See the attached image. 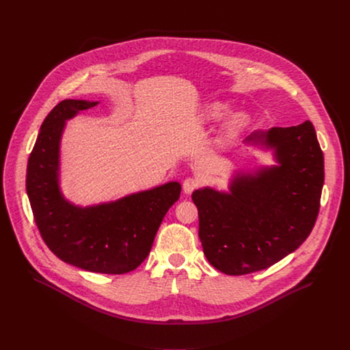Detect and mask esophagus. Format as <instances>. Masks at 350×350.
<instances>
[{"instance_id":"1","label":"esophagus","mask_w":350,"mask_h":350,"mask_svg":"<svg viewBox=\"0 0 350 350\" xmlns=\"http://www.w3.org/2000/svg\"><path fill=\"white\" fill-rule=\"evenodd\" d=\"M199 184H201V181H199L198 178H193V177H188L184 180L183 183V191L185 193H191L193 189H196L199 187Z\"/></svg>"}]
</instances>
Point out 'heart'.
<instances>
[{"instance_id":"b5f03b06","label":"heart","mask_w":350,"mask_h":350,"mask_svg":"<svg viewBox=\"0 0 350 350\" xmlns=\"http://www.w3.org/2000/svg\"><path fill=\"white\" fill-rule=\"evenodd\" d=\"M231 107L227 103H221V101H215L211 103L208 105H205V108L202 109V119L206 123H215L221 120L224 116H227V113H230ZM247 115L243 112H235L231 113L230 116H227V119L223 123V135L226 139H234L235 137H238L245 127L247 126Z\"/></svg>"}]
</instances>
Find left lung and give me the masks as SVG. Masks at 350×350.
I'll return each instance as SVG.
<instances>
[{"mask_svg": "<svg viewBox=\"0 0 350 350\" xmlns=\"http://www.w3.org/2000/svg\"><path fill=\"white\" fill-rule=\"evenodd\" d=\"M243 142L273 151L275 165L237 172L228 192H192L204 254L228 275L265 270L296 251L314 227L324 184V157L309 120L258 130Z\"/></svg>", "mask_w": 350, "mask_h": 350, "instance_id": "left-lung-1", "label": "left lung"}]
</instances>
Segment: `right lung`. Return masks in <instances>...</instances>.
Wrapping results in <instances>:
<instances>
[{
	"mask_svg": "<svg viewBox=\"0 0 350 350\" xmlns=\"http://www.w3.org/2000/svg\"><path fill=\"white\" fill-rule=\"evenodd\" d=\"M95 105L65 99L48 113L27 162L26 191L38 231L55 256L87 271L124 274L149 255L181 185L169 181L91 206L69 202L59 185L62 134L66 120Z\"/></svg>",
	"mask_w": 350,
	"mask_h": 350,
	"instance_id": "right-lung-1",
	"label": "right lung"
}]
</instances>
